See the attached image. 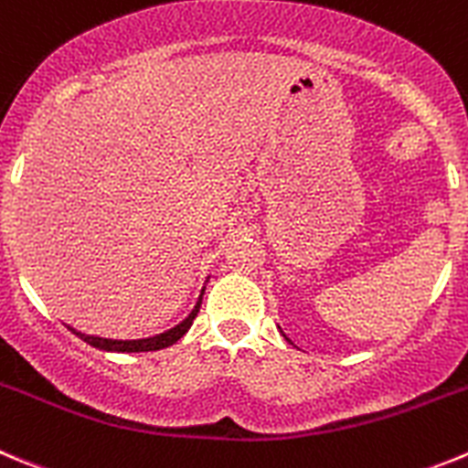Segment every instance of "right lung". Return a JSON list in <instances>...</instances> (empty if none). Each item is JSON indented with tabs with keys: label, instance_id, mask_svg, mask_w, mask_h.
<instances>
[{
	"label": "right lung",
	"instance_id": "add662e5",
	"mask_svg": "<svg viewBox=\"0 0 468 468\" xmlns=\"http://www.w3.org/2000/svg\"><path fill=\"white\" fill-rule=\"evenodd\" d=\"M200 309V300L198 304H196L194 312L189 314V318H185V321L180 323L177 327H173V330H168V333L159 335V337H152V339H138V342H115V339H101V337H90V335H80L76 333L78 337L82 339V342H87L90 346L94 348H101V351H117V353H141V351H159V348H165V346H173L177 339L185 337V333L191 327V323H194L196 314H198Z\"/></svg>",
	"mask_w": 468,
	"mask_h": 468
}]
</instances>
